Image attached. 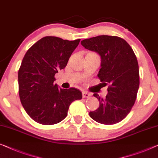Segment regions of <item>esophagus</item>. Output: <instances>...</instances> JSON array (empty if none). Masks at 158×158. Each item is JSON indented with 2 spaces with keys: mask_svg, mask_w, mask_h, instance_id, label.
Returning a JSON list of instances; mask_svg holds the SVG:
<instances>
[{
  "mask_svg": "<svg viewBox=\"0 0 158 158\" xmlns=\"http://www.w3.org/2000/svg\"><path fill=\"white\" fill-rule=\"evenodd\" d=\"M91 96V94L87 93V92H82V98H89V97Z\"/></svg>",
  "mask_w": 158,
  "mask_h": 158,
  "instance_id": "esophagus-1",
  "label": "esophagus"
}]
</instances>
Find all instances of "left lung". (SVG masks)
<instances>
[{"label": "left lung", "instance_id": "obj_1", "mask_svg": "<svg viewBox=\"0 0 158 158\" xmlns=\"http://www.w3.org/2000/svg\"><path fill=\"white\" fill-rule=\"evenodd\" d=\"M81 44L100 56L101 69L98 76L104 86L108 85L106 98L93 94L99 106L90 111L89 116L102 124L120 122L128 114L136 99L140 84L137 58L131 46L116 36H98L82 40Z\"/></svg>", "mask_w": 158, "mask_h": 158}]
</instances>
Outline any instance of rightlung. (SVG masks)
<instances>
[{
  "instance_id": "add662e5",
  "label": "right lung",
  "mask_w": 158,
  "mask_h": 158,
  "mask_svg": "<svg viewBox=\"0 0 158 158\" xmlns=\"http://www.w3.org/2000/svg\"><path fill=\"white\" fill-rule=\"evenodd\" d=\"M80 41L47 36L26 52L18 71L19 96L27 114L36 122H60L66 117L70 104L82 99L79 89L59 88L54 83L56 73L66 66Z\"/></svg>"
}]
</instances>
